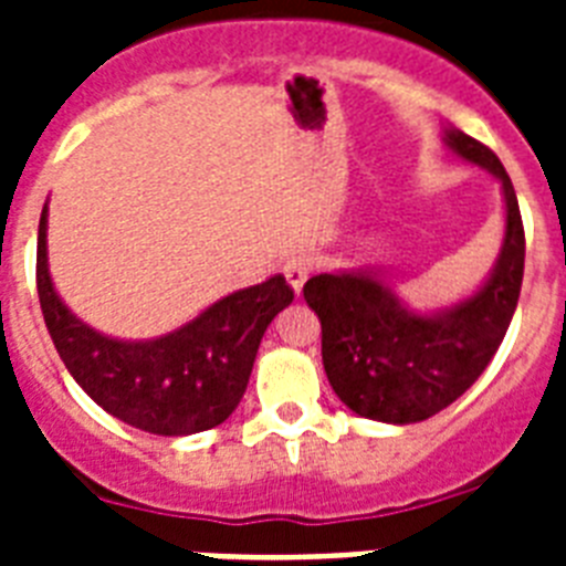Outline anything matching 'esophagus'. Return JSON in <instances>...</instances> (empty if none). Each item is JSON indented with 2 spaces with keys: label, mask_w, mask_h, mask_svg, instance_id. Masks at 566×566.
<instances>
[{
  "label": "esophagus",
  "mask_w": 566,
  "mask_h": 566,
  "mask_svg": "<svg viewBox=\"0 0 566 566\" xmlns=\"http://www.w3.org/2000/svg\"><path fill=\"white\" fill-rule=\"evenodd\" d=\"M283 274H286L289 286L294 289V294L303 292V283L308 280V263L306 258H292L286 260V266H283Z\"/></svg>",
  "instance_id": "34e87169"
}]
</instances>
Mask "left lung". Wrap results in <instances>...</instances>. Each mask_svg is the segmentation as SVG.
I'll return each mask as SVG.
<instances>
[{"mask_svg": "<svg viewBox=\"0 0 566 566\" xmlns=\"http://www.w3.org/2000/svg\"><path fill=\"white\" fill-rule=\"evenodd\" d=\"M444 144L502 181L504 243L476 292L442 312L419 314L368 272L314 274L303 297L323 326V365L334 394L377 422H422L482 377L516 312L524 277V227L516 189L493 149L444 129Z\"/></svg>", "mask_w": 566, "mask_h": 566, "instance_id": "1", "label": "left lung"}]
</instances>
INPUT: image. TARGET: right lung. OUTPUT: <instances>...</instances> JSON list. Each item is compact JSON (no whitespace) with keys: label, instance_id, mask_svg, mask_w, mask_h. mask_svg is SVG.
<instances>
[{"label":"right lung","instance_id":"right-lung-1","mask_svg":"<svg viewBox=\"0 0 566 566\" xmlns=\"http://www.w3.org/2000/svg\"><path fill=\"white\" fill-rule=\"evenodd\" d=\"M36 289L44 326L90 399L158 437H189L229 419L247 391L269 323L294 300L283 274L240 289L164 337H104L62 303L48 269V203L39 221Z\"/></svg>","mask_w":566,"mask_h":566}]
</instances>
